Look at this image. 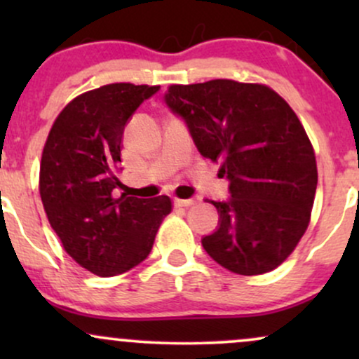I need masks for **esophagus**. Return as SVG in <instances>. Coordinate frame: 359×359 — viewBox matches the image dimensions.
<instances>
[{"label": "esophagus", "mask_w": 359, "mask_h": 359, "mask_svg": "<svg viewBox=\"0 0 359 359\" xmlns=\"http://www.w3.org/2000/svg\"><path fill=\"white\" fill-rule=\"evenodd\" d=\"M174 204L179 205V208H187V205L194 204V199H174Z\"/></svg>", "instance_id": "esophagus-1"}]
</instances>
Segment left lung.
<instances>
[{
  "mask_svg": "<svg viewBox=\"0 0 359 359\" xmlns=\"http://www.w3.org/2000/svg\"><path fill=\"white\" fill-rule=\"evenodd\" d=\"M163 101L229 182L228 199L211 201L219 222L204 250L234 273L277 269L306 233L317 187L297 114L266 86L229 79L170 86Z\"/></svg>",
  "mask_w": 359,
  "mask_h": 359,
  "instance_id": "1",
  "label": "left lung"
}]
</instances>
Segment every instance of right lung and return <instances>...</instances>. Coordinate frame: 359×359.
Masks as SVG:
<instances>
[{"label": "right lung", "mask_w": 359, "mask_h": 359, "mask_svg": "<svg viewBox=\"0 0 359 359\" xmlns=\"http://www.w3.org/2000/svg\"><path fill=\"white\" fill-rule=\"evenodd\" d=\"M160 86H102L69 102L53 123L40 163V197L71 257L100 277L125 273L150 255L167 196H116L121 138L135 111Z\"/></svg>", "instance_id": "add662e5"}]
</instances>
